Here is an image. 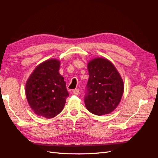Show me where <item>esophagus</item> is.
Returning <instances> with one entry per match:
<instances>
[{"mask_svg":"<svg viewBox=\"0 0 158 158\" xmlns=\"http://www.w3.org/2000/svg\"><path fill=\"white\" fill-rule=\"evenodd\" d=\"M80 92V90L78 89H75L73 90V94L75 95H78Z\"/></svg>","mask_w":158,"mask_h":158,"instance_id":"obj_1","label":"esophagus"}]
</instances>
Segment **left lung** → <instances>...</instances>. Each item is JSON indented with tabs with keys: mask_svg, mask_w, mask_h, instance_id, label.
Listing matches in <instances>:
<instances>
[{
	"mask_svg": "<svg viewBox=\"0 0 158 158\" xmlns=\"http://www.w3.org/2000/svg\"><path fill=\"white\" fill-rule=\"evenodd\" d=\"M88 70L85 107L90 113L99 116L111 113L120 103L124 92L121 75L111 62L103 58L90 60Z\"/></svg>",
	"mask_w": 158,
	"mask_h": 158,
	"instance_id": "1",
	"label": "left lung"
}]
</instances>
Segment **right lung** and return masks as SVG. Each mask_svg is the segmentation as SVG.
<instances>
[{
    "label": "right lung",
    "instance_id": "obj_1",
    "mask_svg": "<svg viewBox=\"0 0 158 158\" xmlns=\"http://www.w3.org/2000/svg\"><path fill=\"white\" fill-rule=\"evenodd\" d=\"M60 61L47 60L38 65L27 79L26 95L37 115L55 117L63 109L69 94L64 78L59 73Z\"/></svg>",
    "mask_w": 158,
    "mask_h": 158
}]
</instances>
